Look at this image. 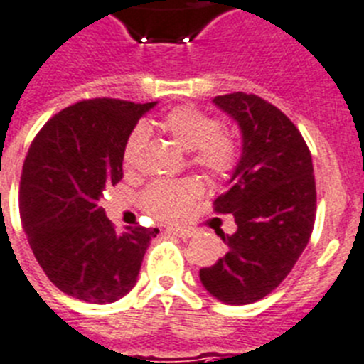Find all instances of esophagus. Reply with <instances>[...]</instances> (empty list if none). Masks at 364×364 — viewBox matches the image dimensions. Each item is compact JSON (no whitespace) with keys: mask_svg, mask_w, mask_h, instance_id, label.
I'll list each match as a JSON object with an SVG mask.
<instances>
[{"mask_svg":"<svg viewBox=\"0 0 364 364\" xmlns=\"http://www.w3.org/2000/svg\"><path fill=\"white\" fill-rule=\"evenodd\" d=\"M168 232H172V235L179 236V238H183V240H188L194 236V230L186 229V227H178V225L168 227Z\"/></svg>","mask_w":364,"mask_h":364,"instance_id":"1","label":"esophagus"}]
</instances>
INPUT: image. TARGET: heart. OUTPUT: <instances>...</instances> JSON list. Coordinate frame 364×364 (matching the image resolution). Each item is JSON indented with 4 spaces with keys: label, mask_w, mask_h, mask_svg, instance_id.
I'll list each match as a JSON object with an SVG mask.
<instances>
[{
    "label": "heart",
    "mask_w": 364,
    "mask_h": 364,
    "mask_svg": "<svg viewBox=\"0 0 364 364\" xmlns=\"http://www.w3.org/2000/svg\"><path fill=\"white\" fill-rule=\"evenodd\" d=\"M161 128L181 148L194 151V163L213 176H225L235 168L238 148L232 137L223 134L214 117L200 107L179 106L163 117ZM146 141L144 126L132 129L124 144L122 161L132 166ZM201 186L196 179L156 181L143 194L144 207L161 220H176L183 216L188 205L200 196Z\"/></svg>",
    "instance_id": "b5f03b06"
}]
</instances>
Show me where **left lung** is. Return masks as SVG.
I'll list each match as a JSON object with an SVG mask.
<instances>
[{
	"mask_svg": "<svg viewBox=\"0 0 364 364\" xmlns=\"http://www.w3.org/2000/svg\"><path fill=\"white\" fill-rule=\"evenodd\" d=\"M238 124L242 156L214 210L232 214L235 235H223L225 257L200 271L214 299L232 306L257 302L289 274L314 230L317 192L304 139L286 115L257 95L213 100Z\"/></svg>",
	"mask_w": 364,
	"mask_h": 364,
	"instance_id": "left-lung-1",
	"label": "left lung"
}]
</instances>
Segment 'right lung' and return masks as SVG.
I'll return each instance as SVG.
<instances>
[{
	"label": "right lung",
	"instance_id": "obj_1",
	"mask_svg": "<svg viewBox=\"0 0 364 364\" xmlns=\"http://www.w3.org/2000/svg\"><path fill=\"white\" fill-rule=\"evenodd\" d=\"M156 104L82 100L53 117L31 144L20 181L21 223L40 267L65 295L107 304L137 282L159 230L119 232L99 201L122 179L126 139Z\"/></svg>",
	"mask_w": 364,
	"mask_h": 364
}]
</instances>
